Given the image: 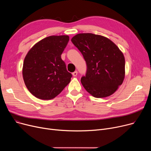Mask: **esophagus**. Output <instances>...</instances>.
Returning a JSON list of instances; mask_svg holds the SVG:
<instances>
[{"mask_svg": "<svg viewBox=\"0 0 151 151\" xmlns=\"http://www.w3.org/2000/svg\"><path fill=\"white\" fill-rule=\"evenodd\" d=\"M72 75H73V76H77V75H78V71H74L73 73H72Z\"/></svg>", "mask_w": 151, "mask_h": 151, "instance_id": "obj_1", "label": "esophagus"}]
</instances>
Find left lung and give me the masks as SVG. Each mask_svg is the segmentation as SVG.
Here are the masks:
<instances>
[{"mask_svg": "<svg viewBox=\"0 0 151 151\" xmlns=\"http://www.w3.org/2000/svg\"><path fill=\"white\" fill-rule=\"evenodd\" d=\"M86 62V75L81 82L84 89L96 98L113 94L125 76V58L109 39L90 33L79 34L71 40Z\"/></svg>", "mask_w": 151, "mask_h": 151, "instance_id": "1", "label": "left lung"}]
</instances>
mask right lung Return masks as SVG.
<instances>
[{"mask_svg": "<svg viewBox=\"0 0 151 151\" xmlns=\"http://www.w3.org/2000/svg\"><path fill=\"white\" fill-rule=\"evenodd\" d=\"M69 37L50 36L36 43L24 60L22 75L29 92L35 97L50 100L70 82L72 75L61 59Z\"/></svg>", "mask_w": 151, "mask_h": 151, "instance_id": "add662e5", "label": "right lung"}]
</instances>
